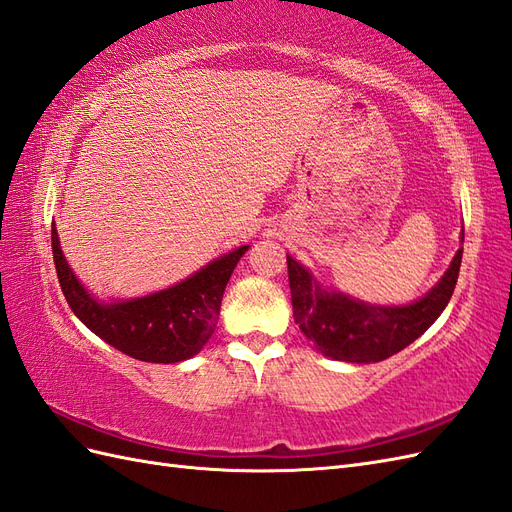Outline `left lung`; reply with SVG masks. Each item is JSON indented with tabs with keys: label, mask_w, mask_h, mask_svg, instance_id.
<instances>
[{
	"label": "left lung",
	"mask_w": 512,
	"mask_h": 512,
	"mask_svg": "<svg viewBox=\"0 0 512 512\" xmlns=\"http://www.w3.org/2000/svg\"><path fill=\"white\" fill-rule=\"evenodd\" d=\"M463 242V236H461ZM463 246L429 294L412 304L375 306L321 287L313 274L287 255L294 319L321 354L332 360L369 364L399 354L442 315L455 291Z\"/></svg>",
	"instance_id": "8db88e82"
}]
</instances>
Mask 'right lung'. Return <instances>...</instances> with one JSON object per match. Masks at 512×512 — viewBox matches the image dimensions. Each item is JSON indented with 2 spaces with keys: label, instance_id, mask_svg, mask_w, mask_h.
I'll use <instances>...</instances> for the list:
<instances>
[{
  "label": "right lung",
  "instance_id": "1",
  "mask_svg": "<svg viewBox=\"0 0 512 512\" xmlns=\"http://www.w3.org/2000/svg\"><path fill=\"white\" fill-rule=\"evenodd\" d=\"M57 279L75 313L96 337L122 354L143 362H182L199 354L214 334L229 276L248 246H240L186 281L150 296L120 302H98L70 270L51 225Z\"/></svg>",
  "mask_w": 512,
  "mask_h": 512
}]
</instances>
